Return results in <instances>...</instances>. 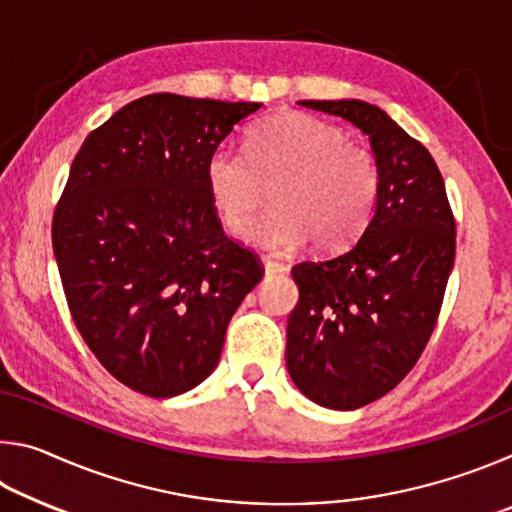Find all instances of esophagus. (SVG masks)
I'll use <instances>...</instances> for the list:
<instances>
[{
    "label": "esophagus",
    "mask_w": 512,
    "mask_h": 512,
    "mask_svg": "<svg viewBox=\"0 0 512 512\" xmlns=\"http://www.w3.org/2000/svg\"><path fill=\"white\" fill-rule=\"evenodd\" d=\"M262 264H264L266 273H284V271H287V264L277 262V259H271V257H262Z\"/></svg>",
    "instance_id": "obj_1"
}]
</instances>
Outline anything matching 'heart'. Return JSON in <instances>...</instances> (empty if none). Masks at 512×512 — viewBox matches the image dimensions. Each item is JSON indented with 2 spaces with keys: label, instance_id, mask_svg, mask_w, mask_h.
<instances>
[{
  "label": "heart",
  "instance_id": "heart-1",
  "mask_svg": "<svg viewBox=\"0 0 512 512\" xmlns=\"http://www.w3.org/2000/svg\"><path fill=\"white\" fill-rule=\"evenodd\" d=\"M273 184L276 203L249 214ZM205 185L221 221L250 246L287 253L311 239L318 250L348 246L370 221L379 196L375 155L339 126L305 112H277L250 131L248 146H216Z\"/></svg>",
  "mask_w": 512,
  "mask_h": 512
}]
</instances>
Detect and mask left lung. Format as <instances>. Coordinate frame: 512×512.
I'll use <instances>...</instances> for the list:
<instances>
[{"label":"left lung","mask_w":512,"mask_h":512,"mask_svg":"<svg viewBox=\"0 0 512 512\" xmlns=\"http://www.w3.org/2000/svg\"><path fill=\"white\" fill-rule=\"evenodd\" d=\"M368 135L379 196L363 235L327 259L291 268L300 298L287 325V368L311 402L352 411L400 384L443 305L456 223L431 153L377 106L298 101Z\"/></svg>","instance_id":"left-lung-1"}]
</instances>
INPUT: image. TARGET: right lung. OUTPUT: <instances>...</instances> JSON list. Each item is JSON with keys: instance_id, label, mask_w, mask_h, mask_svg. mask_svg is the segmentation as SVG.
I'll return each instance as SVG.
<instances>
[{"instance_id": "right-lung-1", "label": "right lung", "mask_w": 512, "mask_h": 512, "mask_svg": "<svg viewBox=\"0 0 512 512\" xmlns=\"http://www.w3.org/2000/svg\"><path fill=\"white\" fill-rule=\"evenodd\" d=\"M259 108L149 94L85 137L69 169L51 225L67 305L101 366L137 393L201 384L262 280L205 185L210 153Z\"/></svg>"}]
</instances>
